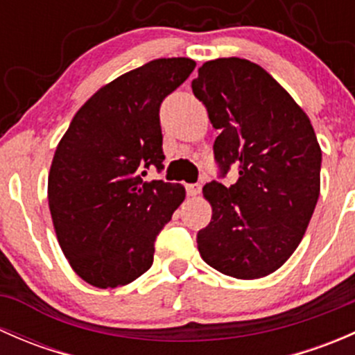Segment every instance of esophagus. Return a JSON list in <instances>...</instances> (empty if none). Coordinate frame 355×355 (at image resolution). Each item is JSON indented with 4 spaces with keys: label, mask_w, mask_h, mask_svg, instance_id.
I'll return each instance as SVG.
<instances>
[{
    "label": "esophagus",
    "mask_w": 355,
    "mask_h": 355,
    "mask_svg": "<svg viewBox=\"0 0 355 355\" xmlns=\"http://www.w3.org/2000/svg\"><path fill=\"white\" fill-rule=\"evenodd\" d=\"M200 192V184H187V194L191 198H196Z\"/></svg>",
    "instance_id": "34e87169"
}]
</instances>
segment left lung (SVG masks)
Masks as SVG:
<instances>
[{
	"label": "left lung",
	"mask_w": 355,
	"mask_h": 355,
	"mask_svg": "<svg viewBox=\"0 0 355 355\" xmlns=\"http://www.w3.org/2000/svg\"><path fill=\"white\" fill-rule=\"evenodd\" d=\"M192 92L220 135L213 146L220 178L204 185L213 206L198 247L211 268L252 280L277 271L302 241L320 198L321 149L309 118L264 68L218 58L199 68Z\"/></svg>",
	"instance_id": "left-lung-1"
}]
</instances>
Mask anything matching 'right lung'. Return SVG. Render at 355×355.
<instances>
[{
    "label": "right lung",
    "instance_id": "add662e5",
    "mask_svg": "<svg viewBox=\"0 0 355 355\" xmlns=\"http://www.w3.org/2000/svg\"><path fill=\"white\" fill-rule=\"evenodd\" d=\"M194 68L191 58H159L114 78L77 111L56 148L53 225L70 266L94 287L146 273L156 237L185 199L180 184L142 177L164 168L161 103Z\"/></svg>",
    "mask_w": 355,
    "mask_h": 355
}]
</instances>
